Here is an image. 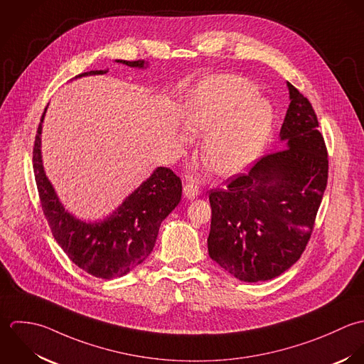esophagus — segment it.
Returning <instances> with one entry per match:
<instances>
[{"instance_id":"esophagus-1","label":"esophagus","mask_w":364,"mask_h":364,"mask_svg":"<svg viewBox=\"0 0 364 364\" xmlns=\"http://www.w3.org/2000/svg\"><path fill=\"white\" fill-rule=\"evenodd\" d=\"M200 190H198V186L193 181H187L184 184V196L188 198V200H194L197 196H198Z\"/></svg>"}]
</instances>
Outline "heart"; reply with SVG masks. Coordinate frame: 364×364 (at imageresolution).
<instances>
[{"instance_id":"heart-1","label":"heart","mask_w":364,"mask_h":364,"mask_svg":"<svg viewBox=\"0 0 364 364\" xmlns=\"http://www.w3.org/2000/svg\"><path fill=\"white\" fill-rule=\"evenodd\" d=\"M256 85L240 75L208 77L187 102L184 122L205 134L201 159L219 174H233L249 164L266 144L273 109L256 94Z\"/></svg>"}]
</instances>
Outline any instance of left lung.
I'll list each match as a JSON object with an SVG mask.
<instances>
[{
	"instance_id": "1",
	"label": "left lung",
	"mask_w": 364,
	"mask_h": 364,
	"mask_svg": "<svg viewBox=\"0 0 364 364\" xmlns=\"http://www.w3.org/2000/svg\"><path fill=\"white\" fill-rule=\"evenodd\" d=\"M286 149L213 190L210 257L240 282L272 280L301 257L328 183V151L311 102L287 82Z\"/></svg>"
}]
</instances>
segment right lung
I'll list each match as a JSON object with an SVG mask.
<instances>
[{"label":"right lung","mask_w":364,"mask_h":364,"mask_svg":"<svg viewBox=\"0 0 364 364\" xmlns=\"http://www.w3.org/2000/svg\"><path fill=\"white\" fill-rule=\"evenodd\" d=\"M129 68L146 69L145 60H115ZM91 70L78 74H105ZM42 115L33 146V173L43 214L52 233L75 266L88 274L111 280L122 277L144 263L151 253L163 219L181 201V180L167 167H157L124 203L104 219L75 218L60 203L42 161Z\"/></svg>","instance_id":"obj_1"}]
</instances>
